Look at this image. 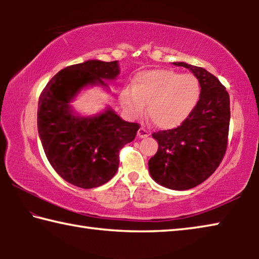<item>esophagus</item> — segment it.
<instances>
[{"label":"esophagus","instance_id":"esophagus-1","mask_svg":"<svg viewBox=\"0 0 259 259\" xmlns=\"http://www.w3.org/2000/svg\"><path fill=\"white\" fill-rule=\"evenodd\" d=\"M137 136H138L139 138H146V137H148V136H150V134H148L147 130H145L144 128H140V129L138 130Z\"/></svg>","mask_w":259,"mask_h":259}]
</instances>
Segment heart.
I'll return each instance as SVG.
<instances>
[{
	"mask_svg": "<svg viewBox=\"0 0 259 259\" xmlns=\"http://www.w3.org/2000/svg\"><path fill=\"white\" fill-rule=\"evenodd\" d=\"M201 85L196 76L171 69H152L136 75L133 89L120 96L124 112L136 119L144 113L160 129H174L185 121L198 104Z\"/></svg>",
	"mask_w": 259,
	"mask_h": 259,
	"instance_id": "1",
	"label": "heart"
}]
</instances>
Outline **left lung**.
I'll return each instance as SVG.
<instances>
[{"mask_svg":"<svg viewBox=\"0 0 259 259\" xmlns=\"http://www.w3.org/2000/svg\"><path fill=\"white\" fill-rule=\"evenodd\" d=\"M188 68L200 82V99L194 111L175 129L153 133L159 148L148 161L152 178L170 190L185 191L203 183L218 168L227 148L230 96L218 78L202 67Z\"/></svg>","mask_w":259,"mask_h":259,"instance_id":"obj_1","label":"left lung"}]
</instances>
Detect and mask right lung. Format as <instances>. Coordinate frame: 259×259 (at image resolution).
I'll use <instances>...</instances> for the list:
<instances>
[{
  "instance_id": "obj_1",
  "label": "right lung",
  "mask_w": 259,
  "mask_h": 259,
  "mask_svg": "<svg viewBox=\"0 0 259 259\" xmlns=\"http://www.w3.org/2000/svg\"><path fill=\"white\" fill-rule=\"evenodd\" d=\"M119 74L117 60H87L57 73L38 98L37 130L47 159L61 178L77 187H98L112 179L119 168L120 150L140 128L122 120L111 107L80 116L71 106L83 88L108 89L105 81Z\"/></svg>"
}]
</instances>
